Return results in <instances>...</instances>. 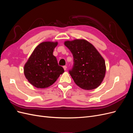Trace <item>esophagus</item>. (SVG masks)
Masks as SVG:
<instances>
[{"label":"esophagus","instance_id":"esophagus-1","mask_svg":"<svg viewBox=\"0 0 133 133\" xmlns=\"http://www.w3.org/2000/svg\"><path fill=\"white\" fill-rule=\"evenodd\" d=\"M63 68H64V70H66V69H67V66H63Z\"/></svg>","mask_w":133,"mask_h":133}]
</instances>
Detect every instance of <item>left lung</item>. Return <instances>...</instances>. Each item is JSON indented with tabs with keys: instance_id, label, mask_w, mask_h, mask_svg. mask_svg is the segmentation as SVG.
I'll return each mask as SVG.
<instances>
[{
	"instance_id": "8db88e82",
	"label": "left lung",
	"mask_w": 133,
	"mask_h": 133,
	"mask_svg": "<svg viewBox=\"0 0 133 133\" xmlns=\"http://www.w3.org/2000/svg\"><path fill=\"white\" fill-rule=\"evenodd\" d=\"M65 45L73 54L74 65L69 74L75 83L85 90L98 88L105 77V62L90 42L83 39L66 41Z\"/></svg>"
}]
</instances>
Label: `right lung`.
<instances>
[{"label":"right lung","instance_id":"add662e5","mask_svg":"<svg viewBox=\"0 0 133 133\" xmlns=\"http://www.w3.org/2000/svg\"><path fill=\"white\" fill-rule=\"evenodd\" d=\"M57 42H44L33 50L24 66V74L32 85L37 88H46L53 84L64 73L53 55Z\"/></svg>","mask_w":133,"mask_h":133}]
</instances>
